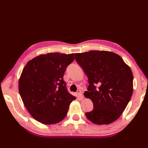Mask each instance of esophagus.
I'll return each instance as SVG.
<instances>
[{"instance_id":"1","label":"esophagus","mask_w":148,"mask_h":148,"mask_svg":"<svg viewBox=\"0 0 148 148\" xmlns=\"http://www.w3.org/2000/svg\"><path fill=\"white\" fill-rule=\"evenodd\" d=\"M77 97H78V98H79V99H82L84 98V95H83V94L81 92H77Z\"/></svg>"}]
</instances>
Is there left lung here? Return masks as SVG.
I'll use <instances>...</instances> for the list:
<instances>
[{"label":"left lung","instance_id":"obj_1","mask_svg":"<svg viewBox=\"0 0 148 148\" xmlns=\"http://www.w3.org/2000/svg\"><path fill=\"white\" fill-rule=\"evenodd\" d=\"M75 59L88 77L84 96L93 103L86 112L90 121L108 125L117 120L130 101L133 91V75L118 55L106 51L75 54Z\"/></svg>","mask_w":148,"mask_h":148}]
</instances>
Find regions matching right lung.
Wrapping results in <instances>:
<instances>
[{
    "label": "right lung",
    "mask_w": 148,
    "mask_h": 148,
    "mask_svg": "<svg viewBox=\"0 0 148 148\" xmlns=\"http://www.w3.org/2000/svg\"><path fill=\"white\" fill-rule=\"evenodd\" d=\"M74 60V53H51L34 57L24 67L19 81L20 96L30 114L42 123L62 121L76 99L63 80Z\"/></svg>",
    "instance_id": "add662e5"
}]
</instances>
